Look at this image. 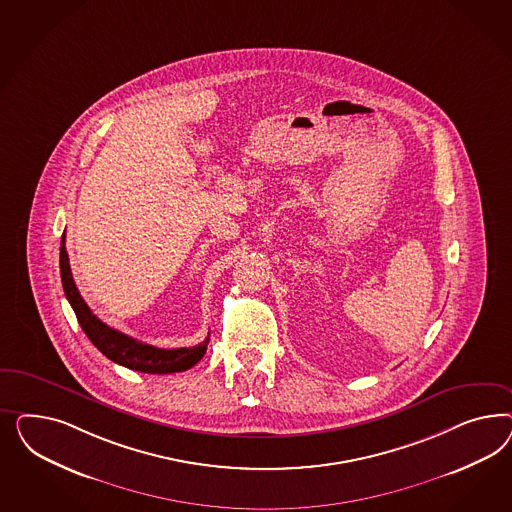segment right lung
<instances>
[{
  "label": "right lung",
  "instance_id": "1",
  "mask_svg": "<svg viewBox=\"0 0 512 512\" xmlns=\"http://www.w3.org/2000/svg\"><path fill=\"white\" fill-rule=\"evenodd\" d=\"M60 272H62L63 293L67 296L71 308L75 310L78 325L82 326V330L86 332V336L90 338L93 345L112 362L135 372L161 375V373L186 372L204 357L210 338H206L195 347L159 349L110 328L97 315H93L84 298L78 293L75 279L71 274L69 255L65 249V233L60 246Z\"/></svg>",
  "mask_w": 512,
  "mask_h": 512
}]
</instances>
